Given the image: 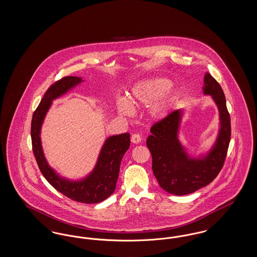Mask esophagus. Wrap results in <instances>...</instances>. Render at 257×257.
<instances>
[{"instance_id": "1", "label": "esophagus", "mask_w": 257, "mask_h": 257, "mask_svg": "<svg viewBox=\"0 0 257 257\" xmlns=\"http://www.w3.org/2000/svg\"><path fill=\"white\" fill-rule=\"evenodd\" d=\"M131 142H132L133 144H140V143L142 142V137H141V135H132V137H131Z\"/></svg>"}]
</instances>
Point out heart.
Listing matches in <instances>:
<instances>
[{
    "label": "heart",
    "instance_id": "heart-1",
    "mask_svg": "<svg viewBox=\"0 0 257 257\" xmlns=\"http://www.w3.org/2000/svg\"><path fill=\"white\" fill-rule=\"evenodd\" d=\"M170 79L153 77L136 83L130 88L127 99H119L116 107L122 115H132L133 107L148 109L149 116L154 120L165 118L171 110L172 105L178 98L177 89L171 87Z\"/></svg>",
    "mask_w": 257,
    "mask_h": 257
}]
</instances>
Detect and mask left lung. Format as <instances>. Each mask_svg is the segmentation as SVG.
Wrapping results in <instances>:
<instances>
[{"label":"left lung","mask_w":257,"mask_h":257,"mask_svg":"<svg viewBox=\"0 0 257 257\" xmlns=\"http://www.w3.org/2000/svg\"><path fill=\"white\" fill-rule=\"evenodd\" d=\"M203 94L210 95L219 110L220 129L215 144L206 154L192 157L179 141L183 110L172 111L153 124L147 146L152 156V171L160 187L175 196L192 194L207 186L219 174L231 137L230 116L220 84L206 72Z\"/></svg>","instance_id":"left-lung-1"}]
</instances>
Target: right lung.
I'll return each mask as SVG.
<instances>
[{
    "label": "right lung",
    "instance_id": "1",
    "mask_svg": "<svg viewBox=\"0 0 257 257\" xmlns=\"http://www.w3.org/2000/svg\"><path fill=\"white\" fill-rule=\"evenodd\" d=\"M83 81L80 77L67 76L57 81L47 89L33 114L32 145L39 170L57 191L78 202L98 203L109 197L115 190L120 162L130 147V134L124 133L109 137L100 150L94 169L85 178L78 181L61 177L50 167L44 156L40 139L41 126L52 101L61 97Z\"/></svg>",
    "mask_w": 257,
    "mask_h": 257
}]
</instances>
